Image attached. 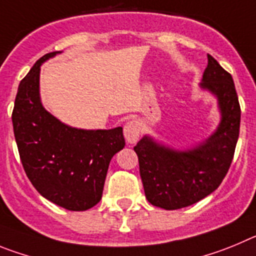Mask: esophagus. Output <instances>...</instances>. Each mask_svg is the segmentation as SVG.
<instances>
[{
    "label": "esophagus",
    "mask_w": 256,
    "mask_h": 256,
    "mask_svg": "<svg viewBox=\"0 0 256 256\" xmlns=\"http://www.w3.org/2000/svg\"><path fill=\"white\" fill-rule=\"evenodd\" d=\"M140 131H142V124L138 120H131L124 126V135L128 144H135L139 140Z\"/></svg>",
    "instance_id": "1"
}]
</instances>
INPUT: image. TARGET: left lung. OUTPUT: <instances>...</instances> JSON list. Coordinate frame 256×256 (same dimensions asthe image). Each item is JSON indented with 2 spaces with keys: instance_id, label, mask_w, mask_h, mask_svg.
<instances>
[{
  "instance_id": "8db88e82",
  "label": "left lung",
  "mask_w": 256,
  "mask_h": 256,
  "mask_svg": "<svg viewBox=\"0 0 256 256\" xmlns=\"http://www.w3.org/2000/svg\"><path fill=\"white\" fill-rule=\"evenodd\" d=\"M202 90L216 96L220 114L217 128L190 148L177 149L144 135L134 146L139 158L145 196L166 210L185 208L212 194L228 172L234 158L241 110L234 79L210 54Z\"/></svg>"
}]
</instances>
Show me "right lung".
I'll return each mask as SVG.
<instances>
[{
    "label": "right lung",
    "mask_w": 256,
    "mask_h": 256,
    "mask_svg": "<svg viewBox=\"0 0 256 256\" xmlns=\"http://www.w3.org/2000/svg\"><path fill=\"white\" fill-rule=\"evenodd\" d=\"M44 54L20 82L12 125L20 160L39 194L72 212L93 208L102 199L112 156L124 149L122 128L85 130L68 126L42 104L39 78Z\"/></svg>",
    "instance_id": "right-lung-1"
}]
</instances>
